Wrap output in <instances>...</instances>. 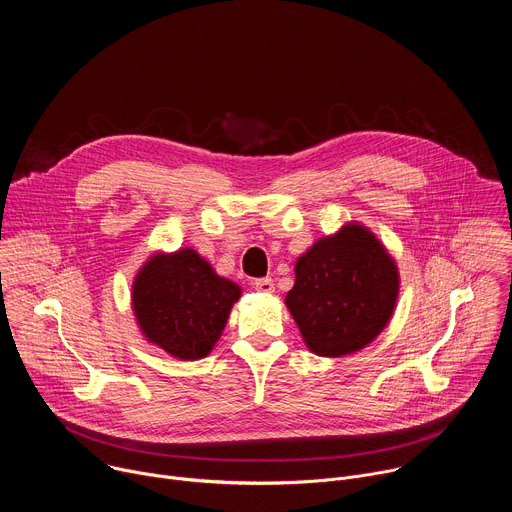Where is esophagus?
<instances>
[{
    "instance_id": "esophagus-1",
    "label": "esophagus",
    "mask_w": 512,
    "mask_h": 512,
    "mask_svg": "<svg viewBox=\"0 0 512 512\" xmlns=\"http://www.w3.org/2000/svg\"><path fill=\"white\" fill-rule=\"evenodd\" d=\"M253 287L257 291H261V294H273V279L271 277H259V279H253Z\"/></svg>"
}]
</instances>
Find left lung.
<instances>
[{"label": "left lung", "mask_w": 512, "mask_h": 512, "mask_svg": "<svg viewBox=\"0 0 512 512\" xmlns=\"http://www.w3.org/2000/svg\"><path fill=\"white\" fill-rule=\"evenodd\" d=\"M397 296L395 261L371 231L350 223L298 259L285 306L312 352L344 356L381 334Z\"/></svg>", "instance_id": "8db88e82"}]
</instances>
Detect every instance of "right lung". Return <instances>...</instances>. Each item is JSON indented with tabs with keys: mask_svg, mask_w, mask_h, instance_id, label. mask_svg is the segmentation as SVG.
<instances>
[{
	"mask_svg": "<svg viewBox=\"0 0 512 512\" xmlns=\"http://www.w3.org/2000/svg\"><path fill=\"white\" fill-rule=\"evenodd\" d=\"M241 287L216 275L192 249L158 253L145 263L131 291L143 336L180 360L206 356L221 338Z\"/></svg>",
	"mask_w": 512,
	"mask_h": 512,
	"instance_id": "add662e5",
	"label": "right lung"
}]
</instances>
